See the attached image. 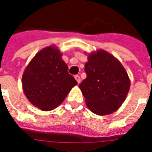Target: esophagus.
Here are the masks:
<instances>
[{
	"label": "esophagus",
	"instance_id": "esophagus-1",
	"mask_svg": "<svg viewBox=\"0 0 152 152\" xmlns=\"http://www.w3.org/2000/svg\"><path fill=\"white\" fill-rule=\"evenodd\" d=\"M75 79L76 80V81H77V83H78V84H80V77L79 76H75Z\"/></svg>",
	"mask_w": 152,
	"mask_h": 152
}]
</instances>
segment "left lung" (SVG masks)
Wrapping results in <instances>:
<instances>
[{
  "label": "left lung",
  "instance_id": "8db88e82",
  "mask_svg": "<svg viewBox=\"0 0 152 152\" xmlns=\"http://www.w3.org/2000/svg\"><path fill=\"white\" fill-rule=\"evenodd\" d=\"M87 77L79 85L88 108L96 115L116 112L127 97L130 80L119 60L103 50L88 54Z\"/></svg>",
  "mask_w": 152,
  "mask_h": 152
}]
</instances>
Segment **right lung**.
I'll use <instances>...</instances> for the list:
<instances>
[{
	"instance_id": "add662e5",
	"label": "right lung",
	"mask_w": 152,
	"mask_h": 152,
	"mask_svg": "<svg viewBox=\"0 0 152 152\" xmlns=\"http://www.w3.org/2000/svg\"><path fill=\"white\" fill-rule=\"evenodd\" d=\"M56 45L39 51L28 63L22 76V85L28 101L41 111L55 109L77 85L68 73V66Z\"/></svg>"
}]
</instances>
